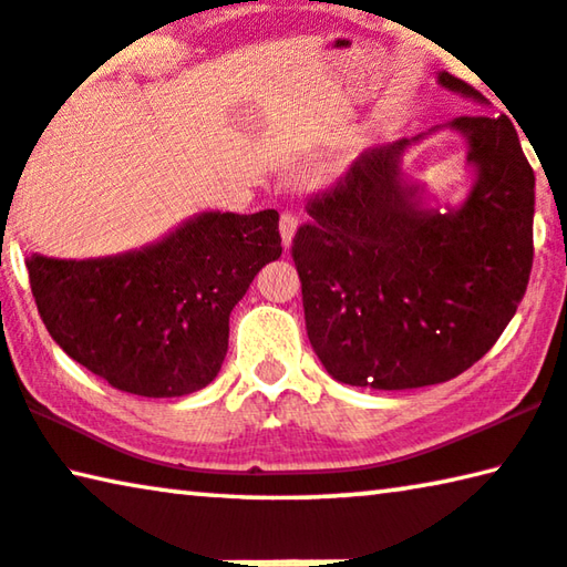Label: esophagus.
<instances>
[{
  "mask_svg": "<svg viewBox=\"0 0 567 567\" xmlns=\"http://www.w3.org/2000/svg\"><path fill=\"white\" fill-rule=\"evenodd\" d=\"M296 228H299V220H296L293 213L286 210V213L281 215V223H278V230H281L284 248L291 246V240H293V235H296Z\"/></svg>",
  "mask_w": 567,
  "mask_h": 567,
  "instance_id": "34e87169",
  "label": "esophagus"
}]
</instances>
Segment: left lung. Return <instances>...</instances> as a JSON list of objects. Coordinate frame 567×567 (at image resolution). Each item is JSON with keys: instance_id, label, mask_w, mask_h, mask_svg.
I'll return each mask as SVG.
<instances>
[{"instance_id": "8db88e82", "label": "left lung", "mask_w": 567, "mask_h": 567, "mask_svg": "<svg viewBox=\"0 0 567 567\" xmlns=\"http://www.w3.org/2000/svg\"><path fill=\"white\" fill-rule=\"evenodd\" d=\"M439 83L486 103L446 71ZM474 185L461 205H425L403 174L421 136L374 146L309 203L291 256L313 352L334 380L408 390L456 378L492 350L533 271L535 172L507 116H458ZM429 132V134H431Z\"/></svg>"}]
</instances>
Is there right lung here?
<instances>
[{
  "instance_id": "obj_1",
  "label": "right lung",
  "mask_w": 567,
  "mask_h": 567,
  "mask_svg": "<svg viewBox=\"0 0 567 567\" xmlns=\"http://www.w3.org/2000/svg\"><path fill=\"white\" fill-rule=\"evenodd\" d=\"M281 256L278 213L207 210L103 258H28L34 303L68 357L124 393L179 398L217 378L230 311Z\"/></svg>"
}]
</instances>
